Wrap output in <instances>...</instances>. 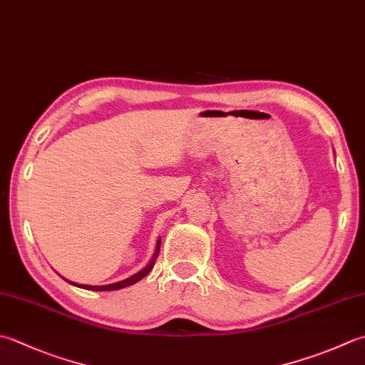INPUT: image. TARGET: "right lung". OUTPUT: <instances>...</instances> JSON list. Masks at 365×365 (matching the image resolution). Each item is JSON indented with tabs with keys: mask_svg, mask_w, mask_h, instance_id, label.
<instances>
[{
	"mask_svg": "<svg viewBox=\"0 0 365 365\" xmlns=\"http://www.w3.org/2000/svg\"><path fill=\"white\" fill-rule=\"evenodd\" d=\"M160 245H161V239H158V242H156L155 253H153L152 259H150V262L147 264V266L142 269V270H139L138 274H134L133 277L126 278V280H121V282L112 283V284H104V287H91V284H77V283H73V282H69V283L74 284V287L83 288V289H90V291H115V289H121V288H125V287H130V284H134L135 282L142 280V278L150 274V270L153 269L155 261H156V258H158V255H160Z\"/></svg>",
	"mask_w": 365,
	"mask_h": 365,
	"instance_id": "add662e5",
	"label": "right lung"
}]
</instances>
